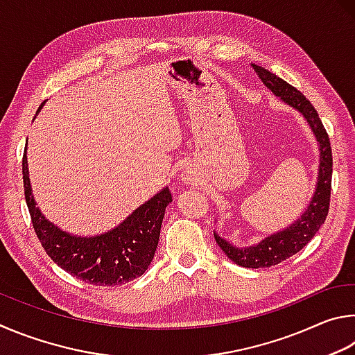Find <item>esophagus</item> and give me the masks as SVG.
Listing matches in <instances>:
<instances>
[{
    "label": "esophagus",
    "mask_w": 355,
    "mask_h": 355,
    "mask_svg": "<svg viewBox=\"0 0 355 355\" xmlns=\"http://www.w3.org/2000/svg\"><path fill=\"white\" fill-rule=\"evenodd\" d=\"M182 181H191V174L189 173V171H185V173H182Z\"/></svg>",
    "instance_id": "obj_1"
}]
</instances>
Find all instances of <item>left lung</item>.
I'll use <instances>...</instances> for the list:
<instances>
[{
	"instance_id": "1",
	"label": "left lung",
	"mask_w": 355,
	"mask_h": 355,
	"mask_svg": "<svg viewBox=\"0 0 355 355\" xmlns=\"http://www.w3.org/2000/svg\"><path fill=\"white\" fill-rule=\"evenodd\" d=\"M252 68L262 79V83L272 92V95L304 116L315 135L320 151L318 174H316L313 195L307 202L306 210L291 225L275 234H270L268 237L251 246H235L214 231L216 243L234 263L245 266V268H268V266L281 263L282 260L300 252L324 225L329 212V201H331L332 149L318 112L315 110L309 99L300 90H296L295 87H291L266 68L259 65H252Z\"/></svg>"
}]
</instances>
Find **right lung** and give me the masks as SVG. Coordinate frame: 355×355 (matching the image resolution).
<instances>
[{"label":"right lung","mask_w":355,"mask_h":355,"mask_svg":"<svg viewBox=\"0 0 355 355\" xmlns=\"http://www.w3.org/2000/svg\"><path fill=\"white\" fill-rule=\"evenodd\" d=\"M43 104L45 101L37 114ZM26 149L23 155L24 198L34 231L53 262L80 281L101 287L121 285L141 276L153 262L165 209L171 202L168 187L143 202L110 231L89 237L74 235L49 221L37 207L31 187Z\"/></svg>","instance_id":"1"}]
</instances>
